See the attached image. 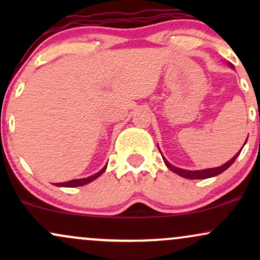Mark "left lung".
<instances>
[{
  "instance_id": "left-lung-1",
  "label": "left lung",
  "mask_w": 260,
  "mask_h": 260,
  "mask_svg": "<svg viewBox=\"0 0 260 260\" xmlns=\"http://www.w3.org/2000/svg\"><path fill=\"white\" fill-rule=\"evenodd\" d=\"M247 142V140H246ZM242 150V149H241ZM241 151H238L237 154L235 155L234 157H232L231 160L228 161L226 164H223L222 166H220V168H215V169H207V170H199V171H189V170H182V169H178V168H175V166H172L171 164L169 162L168 160L164 159L165 161L166 166L171 170V171H174L175 174L182 176V177L184 178H188V180H203V178H209V177H214V176H217L220 174H222L225 170H228L230 166L232 165V164L235 162V160L237 159V156L240 155Z\"/></svg>"
}]
</instances>
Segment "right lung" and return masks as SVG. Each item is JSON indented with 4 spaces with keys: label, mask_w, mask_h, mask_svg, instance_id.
Masks as SVG:
<instances>
[{
    "label": "right lung",
    "mask_w": 260,
    "mask_h": 260,
    "mask_svg": "<svg viewBox=\"0 0 260 260\" xmlns=\"http://www.w3.org/2000/svg\"><path fill=\"white\" fill-rule=\"evenodd\" d=\"M106 166L101 171L98 172V174L90 176V177H86V178H80V180H72V181H68V182H63V183H55V186H59V187H78V186H84V184L89 183V182L94 181L95 178L99 177L100 175L104 174L105 171Z\"/></svg>",
    "instance_id": "obj_1"
}]
</instances>
